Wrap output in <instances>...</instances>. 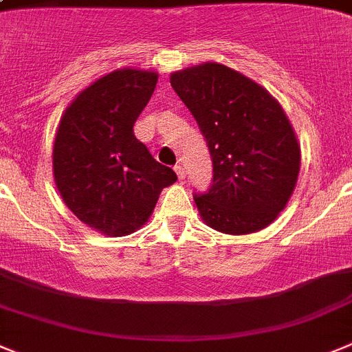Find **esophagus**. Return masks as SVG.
I'll list each match as a JSON object with an SVG mask.
<instances>
[{
    "mask_svg": "<svg viewBox=\"0 0 352 352\" xmlns=\"http://www.w3.org/2000/svg\"><path fill=\"white\" fill-rule=\"evenodd\" d=\"M174 170H176V174H178V178H179V179H183V178H185V176H186L185 167L179 166V164H178V166H174Z\"/></svg>",
    "mask_w": 352,
    "mask_h": 352,
    "instance_id": "1",
    "label": "esophagus"
}]
</instances>
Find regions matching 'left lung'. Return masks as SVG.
Returning a JSON list of instances; mask_svg holds the SVG:
<instances>
[{
    "mask_svg": "<svg viewBox=\"0 0 352 352\" xmlns=\"http://www.w3.org/2000/svg\"><path fill=\"white\" fill-rule=\"evenodd\" d=\"M212 159V183L193 193L202 220L223 234L272 223L295 190L300 148L279 102L253 80L206 63L170 75Z\"/></svg>",
    "mask_w": 352,
    "mask_h": 352,
    "instance_id": "left-lung-1",
    "label": "left lung"
}]
</instances>
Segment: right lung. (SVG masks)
Listing matches in <instances>:
<instances>
[{
  "mask_svg": "<svg viewBox=\"0 0 352 352\" xmlns=\"http://www.w3.org/2000/svg\"><path fill=\"white\" fill-rule=\"evenodd\" d=\"M157 78L153 71H113L71 102L57 129V190L73 214L101 234L120 237L138 230L162 188L178 179L134 136Z\"/></svg>",
  "mask_w": 352,
  "mask_h": 352,
  "instance_id": "1",
  "label": "right lung"
}]
</instances>
